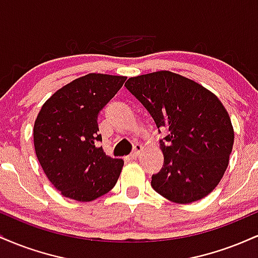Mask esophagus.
<instances>
[{
	"label": "esophagus",
	"mask_w": 258,
	"mask_h": 258,
	"mask_svg": "<svg viewBox=\"0 0 258 258\" xmlns=\"http://www.w3.org/2000/svg\"><path fill=\"white\" fill-rule=\"evenodd\" d=\"M141 153H142V147H141V146H136V147H135V150H133V152L128 155V159H130V160L137 159L138 156L141 155Z\"/></svg>",
	"instance_id": "obj_1"
}]
</instances>
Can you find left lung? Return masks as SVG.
Returning <instances> with one entry per match:
<instances>
[{"label": "left lung", "mask_w": 258, "mask_h": 258, "mask_svg": "<svg viewBox=\"0 0 258 258\" xmlns=\"http://www.w3.org/2000/svg\"><path fill=\"white\" fill-rule=\"evenodd\" d=\"M125 86L156 127L167 132L160 139L164 166L153 174L154 190L177 204L209 195L226 172L234 143L232 121L221 100L167 70L130 78Z\"/></svg>", "instance_id": "8db88e82"}]
</instances>
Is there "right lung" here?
I'll return each instance as SVG.
<instances>
[{
  "label": "right lung",
  "mask_w": 258,
  "mask_h": 258,
  "mask_svg": "<svg viewBox=\"0 0 258 258\" xmlns=\"http://www.w3.org/2000/svg\"><path fill=\"white\" fill-rule=\"evenodd\" d=\"M126 81L125 76L87 74L44 102L34 125V146L47 178L63 197L92 201L116 184L123 161L98 142V115Z\"/></svg>",
  "instance_id": "1"
}]
</instances>
